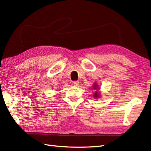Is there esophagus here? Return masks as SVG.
<instances>
[{"label": "esophagus", "mask_w": 151, "mask_h": 151, "mask_svg": "<svg viewBox=\"0 0 151 151\" xmlns=\"http://www.w3.org/2000/svg\"><path fill=\"white\" fill-rule=\"evenodd\" d=\"M72 84L74 86H78L79 85V81H74L73 82Z\"/></svg>", "instance_id": "obj_1"}]
</instances>
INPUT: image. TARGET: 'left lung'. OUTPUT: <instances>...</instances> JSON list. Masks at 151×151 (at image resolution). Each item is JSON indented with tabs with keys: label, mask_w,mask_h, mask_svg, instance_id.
I'll return each mask as SVG.
<instances>
[{
	"label": "left lung",
	"mask_w": 151,
	"mask_h": 151,
	"mask_svg": "<svg viewBox=\"0 0 151 151\" xmlns=\"http://www.w3.org/2000/svg\"><path fill=\"white\" fill-rule=\"evenodd\" d=\"M93 88L94 90H96L95 93L94 94V98H99V88L98 87V85L96 84H94V85L93 86Z\"/></svg>",
	"instance_id": "left-lung-1"
}]
</instances>
